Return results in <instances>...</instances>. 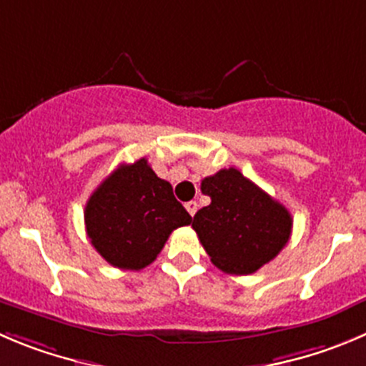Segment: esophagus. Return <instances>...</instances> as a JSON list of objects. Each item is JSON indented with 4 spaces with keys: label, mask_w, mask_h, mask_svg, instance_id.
<instances>
[{
    "label": "esophagus",
    "mask_w": 366,
    "mask_h": 366,
    "mask_svg": "<svg viewBox=\"0 0 366 366\" xmlns=\"http://www.w3.org/2000/svg\"><path fill=\"white\" fill-rule=\"evenodd\" d=\"M185 208L189 210V214L194 217V215H196V212H197V203H196V201H189V203L185 204Z\"/></svg>",
    "instance_id": "esophagus-1"
}]
</instances>
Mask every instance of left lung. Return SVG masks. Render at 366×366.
I'll use <instances>...</instances> for the list:
<instances>
[{"mask_svg": "<svg viewBox=\"0 0 366 366\" xmlns=\"http://www.w3.org/2000/svg\"><path fill=\"white\" fill-rule=\"evenodd\" d=\"M201 192L212 203L194 215L192 228L212 262L224 273H255L290 241V210L237 169L204 177Z\"/></svg>", "mask_w": 366, "mask_h": 366, "instance_id": "1", "label": "left lung"}]
</instances>
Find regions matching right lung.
<instances>
[{"mask_svg":"<svg viewBox=\"0 0 366 366\" xmlns=\"http://www.w3.org/2000/svg\"><path fill=\"white\" fill-rule=\"evenodd\" d=\"M84 221L93 248L111 266L138 271L154 262L170 233L192 217L174 197L169 181L140 158L120 165L97 187Z\"/></svg>","mask_w":366,"mask_h":366,"instance_id":"obj_1","label":"right lung"}]
</instances>
